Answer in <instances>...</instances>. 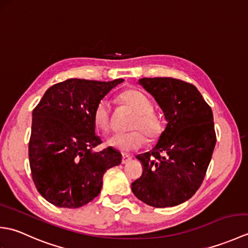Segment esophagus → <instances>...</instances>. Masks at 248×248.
Returning a JSON list of instances; mask_svg holds the SVG:
<instances>
[{"mask_svg": "<svg viewBox=\"0 0 248 248\" xmlns=\"http://www.w3.org/2000/svg\"><path fill=\"white\" fill-rule=\"evenodd\" d=\"M131 159H132V156L124 154L123 156H121V163H123V164H125V163H128L129 161H131Z\"/></svg>", "mask_w": 248, "mask_h": 248, "instance_id": "esophagus-1", "label": "esophagus"}]
</instances>
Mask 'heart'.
<instances>
[{"instance_id":"heart-1","label":"heart","mask_w":248,"mask_h":248,"mask_svg":"<svg viewBox=\"0 0 248 248\" xmlns=\"http://www.w3.org/2000/svg\"><path fill=\"white\" fill-rule=\"evenodd\" d=\"M120 103L130 108L136 113V118L132 129H140L150 140H155L162 131V124L156 116L152 113L154 107L147 96L136 89H128L119 94ZM94 125L108 132L110 129V107L108 100L102 99L97 103L93 114ZM140 130V131H141ZM138 131H131L128 133H116L109 138L108 143L109 146L123 152H130L140 148L146 143L145 135Z\"/></svg>"}]
</instances>
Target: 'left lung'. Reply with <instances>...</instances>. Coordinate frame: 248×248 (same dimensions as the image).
Masks as SVG:
<instances>
[{
  "label": "left lung",
  "instance_id": "1",
  "mask_svg": "<svg viewBox=\"0 0 248 248\" xmlns=\"http://www.w3.org/2000/svg\"><path fill=\"white\" fill-rule=\"evenodd\" d=\"M139 83L160 105L166 128L151 151L136 155L143 175L132 192L151 207H175L202 186L217 143L213 114L193 84L172 78H143Z\"/></svg>",
  "mask_w": 248,
  "mask_h": 248
}]
</instances>
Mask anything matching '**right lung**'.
<instances>
[{"label": "right lung", "mask_w": 248, "mask_h": 248, "mask_svg": "<svg viewBox=\"0 0 248 248\" xmlns=\"http://www.w3.org/2000/svg\"><path fill=\"white\" fill-rule=\"evenodd\" d=\"M124 78L110 82L69 78L54 84L33 110L29 157L37 191L60 208L76 209L97 197L108 168L121 163L112 147L99 152L93 114Z\"/></svg>", "instance_id": "right-lung-1"}]
</instances>
